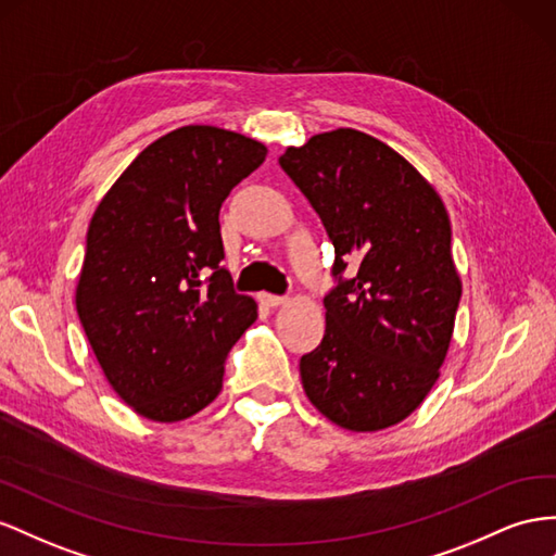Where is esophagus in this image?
<instances>
[{
    "instance_id": "obj_1",
    "label": "esophagus",
    "mask_w": 556,
    "mask_h": 556,
    "mask_svg": "<svg viewBox=\"0 0 556 556\" xmlns=\"http://www.w3.org/2000/svg\"><path fill=\"white\" fill-rule=\"evenodd\" d=\"M257 299H260V304H264V306H271V308H276V306H282L285 302H288V299H285V296H278V294H268V292H260V294H257Z\"/></svg>"
}]
</instances>
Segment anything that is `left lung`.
<instances>
[{
    "label": "left lung",
    "instance_id": "obj_1",
    "mask_svg": "<svg viewBox=\"0 0 556 556\" xmlns=\"http://www.w3.org/2000/svg\"><path fill=\"white\" fill-rule=\"evenodd\" d=\"M280 166L337 254L325 337L299 363L304 393L339 428L397 426L421 407L452 346L463 285L446 207L407 159L355 128L288 147ZM349 256L358 274L341 281Z\"/></svg>",
    "mask_w": 556,
    "mask_h": 556
}]
</instances>
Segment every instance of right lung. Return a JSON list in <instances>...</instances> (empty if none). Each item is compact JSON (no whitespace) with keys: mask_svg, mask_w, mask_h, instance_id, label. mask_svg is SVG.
<instances>
[{"mask_svg":"<svg viewBox=\"0 0 556 556\" xmlns=\"http://www.w3.org/2000/svg\"><path fill=\"white\" fill-rule=\"evenodd\" d=\"M266 154L236 130H170L135 156L88 224L79 320L104 379L149 421L205 409L257 320V302L236 294L219 264V207Z\"/></svg>","mask_w":556,"mask_h":556,"instance_id":"1","label":"right lung"}]
</instances>
